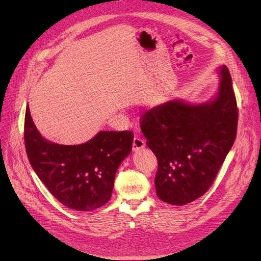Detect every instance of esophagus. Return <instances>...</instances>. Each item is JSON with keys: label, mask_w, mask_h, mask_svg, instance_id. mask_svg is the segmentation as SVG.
I'll use <instances>...</instances> for the list:
<instances>
[{"label": "esophagus", "mask_w": 261, "mask_h": 261, "mask_svg": "<svg viewBox=\"0 0 261 261\" xmlns=\"http://www.w3.org/2000/svg\"><path fill=\"white\" fill-rule=\"evenodd\" d=\"M145 145V142H144V139L139 137V136H135L134 139H133V144H132V148L133 151H136V150H139V148L143 147Z\"/></svg>", "instance_id": "esophagus-1"}]
</instances>
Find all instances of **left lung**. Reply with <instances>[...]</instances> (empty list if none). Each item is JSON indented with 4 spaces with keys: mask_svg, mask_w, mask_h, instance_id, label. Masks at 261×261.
Wrapping results in <instances>:
<instances>
[{
    "mask_svg": "<svg viewBox=\"0 0 261 261\" xmlns=\"http://www.w3.org/2000/svg\"><path fill=\"white\" fill-rule=\"evenodd\" d=\"M217 97L189 105L173 100L140 119L146 144L156 155L157 196L184 205L202 196L215 180L237 137L239 110L231 76L223 66Z\"/></svg>",
    "mask_w": 261,
    "mask_h": 261,
    "instance_id": "1",
    "label": "left lung"
}]
</instances>
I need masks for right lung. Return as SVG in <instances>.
<instances>
[{"instance_id":"right-lung-1","label":"right lung","mask_w":261,"mask_h":261,"mask_svg":"<svg viewBox=\"0 0 261 261\" xmlns=\"http://www.w3.org/2000/svg\"><path fill=\"white\" fill-rule=\"evenodd\" d=\"M29 161L48 191L65 206L90 212L111 197L116 172L132 150V131H101L90 141L63 145L46 141L36 129L29 106L24 117Z\"/></svg>"}]
</instances>
